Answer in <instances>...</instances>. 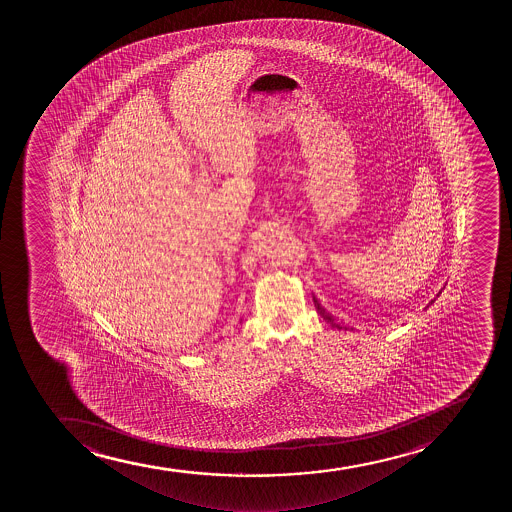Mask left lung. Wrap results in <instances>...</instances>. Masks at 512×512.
<instances>
[{
	"label": "left lung",
	"instance_id": "1",
	"mask_svg": "<svg viewBox=\"0 0 512 512\" xmlns=\"http://www.w3.org/2000/svg\"><path fill=\"white\" fill-rule=\"evenodd\" d=\"M438 294H442V292H438ZM433 301H435V299H433ZM433 301L430 302V304H433ZM430 304H428V306H430ZM314 306H316L317 312H319V314H321V316L324 317L327 322H331L332 326L338 327V329H343L344 326L334 322V317H332L331 314H329V312H327L326 309H324V307L319 304V301H317L316 297H314ZM344 329H346V327H344Z\"/></svg>",
	"mask_w": 512,
	"mask_h": 512
}]
</instances>
